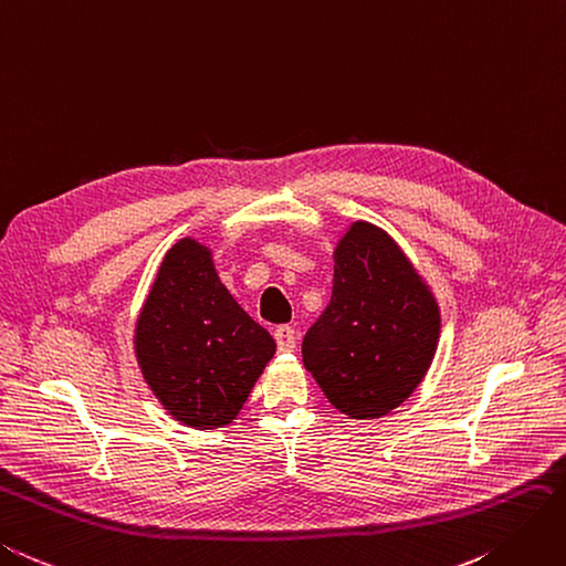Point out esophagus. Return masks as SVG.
Wrapping results in <instances>:
<instances>
[{
  "label": "esophagus",
  "instance_id": "obj_1",
  "mask_svg": "<svg viewBox=\"0 0 566 566\" xmlns=\"http://www.w3.org/2000/svg\"><path fill=\"white\" fill-rule=\"evenodd\" d=\"M273 338H276V345L281 353H293L295 349V343H297V335H295V328L293 326H279L276 331H273Z\"/></svg>",
  "mask_w": 566,
  "mask_h": 566
}]
</instances>
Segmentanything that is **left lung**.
<instances>
[{
	"label": "left lung",
	"mask_w": 566,
	"mask_h": 566,
	"mask_svg": "<svg viewBox=\"0 0 566 566\" xmlns=\"http://www.w3.org/2000/svg\"><path fill=\"white\" fill-rule=\"evenodd\" d=\"M333 295L302 340V361L353 419L400 407L436 355L440 314L390 235L353 223L335 250Z\"/></svg>",
	"instance_id": "left-lung-1"
}]
</instances>
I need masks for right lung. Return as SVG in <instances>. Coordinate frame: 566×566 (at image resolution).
Masks as SVG:
<instances>
[{"label": "right lung", "instance_id": "obj_1", "mask_svg": "<svg viewBox=\"0 0 566 566\" xmlns=\"http://www.w3.org/2000/svg\"><path fill=\"white\" fill-rule=\"evenodd\" d=\"M135 353L178 421L219 429L238 417L276 343L219 281L209 250L180 240L137 318Z\"/></svg>", "mask_w": 566, "mask_h": 566}]
</instances>
